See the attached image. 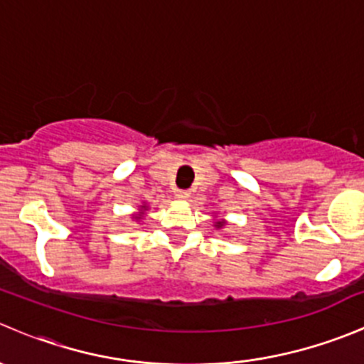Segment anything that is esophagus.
<instances>
[{
	"label": "esophagus",
	"mask_w": 364,
	"mask_h": 364,
	"mask_svg": "<svg viewBox=\"0 0 364 364\" xmlns=\"http://www.w3.org/2000/svg\"><path fill=\"white\" fill-rule=\"evenodd\" d=\"M190 196H192L190 190H178V192H176V197H178L179 200H188Z\"/></svg>",
	"instance_id": "esophagus-1"
}]
</instances>
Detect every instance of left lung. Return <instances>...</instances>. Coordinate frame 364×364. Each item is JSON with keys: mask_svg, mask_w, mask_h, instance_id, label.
<instances>
[{"mask_svg": "<svg viewBox=\"0 0 364 364\" xmlns=\"http://www.w3.org/2000/svg\"><path fill=\"white\" fill-rule=\"evenodd\" d=\"M225 225H227L225 220H216V222H215L216 229H222V227H225Z\"/></svg>", "mask_w": 364, "mask_h": 364, "instance_id": "8db88e82", "label": "left lung"}]
</instances>
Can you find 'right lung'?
<instances>
[{
    "instance_id": "1",
    "label": "right lung",
    "mask_w": 364,
    "mask_h": 364,
    "mask_svg": "<svg viewBox=\"0 0 364 364\" xmlns=\"http://www.w3.org/2000/svg\"><path fill=\"white\" fill-rule=\"evenodd\" d=\"M146 213H148V204L142 203L141 205H139V211H137V213H134V215H132V218H134L135 222H141V220H144Z\"/></svg>"
}]
</instances>
